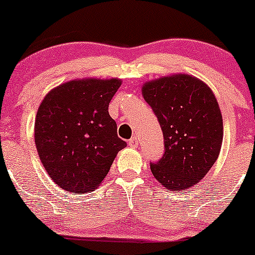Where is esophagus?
I'll use <instances>...</instances> for the list:
<instances>
[{
  "label": "esophagus",
  "instance_id": "34e87169",
  "mask_svg": "<svg viewBox=\"0 0 255 255\" xmlns=\"http://www.w3.org/2000/svg\"><path fill=\"white\" fill-rule=\"evenodd\" d=\"M128 145H129L130 147H137V145H139V140H137V137L133 136L131 139H129V141H128Z\"/></svg>",
  "mask_w": 255,
  "mask_h": 255
}]
</instances>
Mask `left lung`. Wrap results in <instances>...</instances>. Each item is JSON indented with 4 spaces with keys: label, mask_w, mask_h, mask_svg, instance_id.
Here are the masks:
<instances>
[{
    "label": "left lung",
    "mask_w": 255,
    "mask_h": 255,
    "mask_svg": "<svg viewBox=\"0 0 255 255\" xmlns=\"http://www.w3.org/2000/svg\"><path fill=\"white\" fill-rule=\"evenodd\" d=\"M142 96L164 136V153L150 163L152 174L169 191L191 188L221 151L223 120L217 99L206 84L186 74L146 83Z\"/></svg>",
    "instance_id": "obj_1"
}]
</instances>
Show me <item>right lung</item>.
<instances>
[{
	"label": "right lung",
	"instance_id": "1",
	"mask_svg": "<svg viewBox=\"0 0 255 255\" xmlns=\"http://www.w3.org/2000/svg\"><path fill=\"white\" fill-rule=\"evenodd\" d=\"M120 86L119 79L69 81L40 103L36 147L48 175L64 191L83 194L97 188L127 146L108 111Z\"/></svg>",
	"mask_w": 255,
	"mask_h": 255
}]
</instances>
